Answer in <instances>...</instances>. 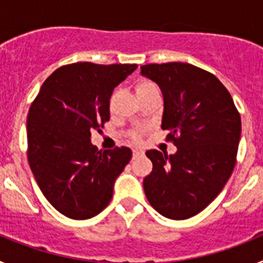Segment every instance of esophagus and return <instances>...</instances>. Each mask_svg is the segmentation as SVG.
I'll return each instance as SVG.
<instances>
[{
    "label": "esophagus",
    "instance_id": "1",
    "mask_svg": "<svg viewBox=\"0 0 263 263\" xmlns=\"http://www.w3.org/2000/svg\"><path fill=\"white\" fill-rule=\"evenodd\" d=\"M143 155V150L141 148H134L133 150V158H139Z\"/></svg>",
    "mask_w": 263,
    "mask_h": 263
}]
</instances>
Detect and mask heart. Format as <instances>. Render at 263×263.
Listing matches in <instances>:
<instances>
[{"mask_svg": "<svg viewBox=\"0 0 263 263\" xmlns=\"http://www.w3.org/2000/svg\"><path fill=\"white\" fill-rule=\"evenodd\" d=\"M154 87V84H152V83H148V81H141V83H138L136 87L137 89V93L138 92H143V90H147L150 89V88Z\"/></svg>", "mask_w": 263, "mask_h": 263, "instance_id": "obj_1", "label": "heart"}]
</instances>
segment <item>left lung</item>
<instances>
[{"instance_id":"left-lung-1","label":"left lung","mask_w":263,"mask_h":263,"mask_svg":"<svg viewBox=\"0 0 263 263\" xmlns=\"http://www.w3.org/2000/svg\"><path fill=\"white\" fill-rule=\"evenodd\" d=\"M141 75L163 95L162 129L175 154L147 150L153 171L143 179L148 203L173 220H185L216 199L236 164L241 117L215 75L188 63L146 64Z\"/></svg>"}]
</instances>
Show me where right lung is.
Instances as JSON below:
<instances>
[{
    "instance_id": "add662e5",
    "label": "right lung",
    "mask_w": 263,
    "mask_h": 263,
    "mask_svg": "<svg viewBox=\"0 0 263 263\" xmlns=\"http://www.w3.org/2000/svg\"><path fill=\"white\" fill-rule=\"evenodd\" d=\"M137 64L73 63L53 71L27 116V157L41 191L51 205L73 220L99 215L132 159L129 147L101 153L90 142L109 121L113 89Z\"/></svg>"
}]
</instances>
